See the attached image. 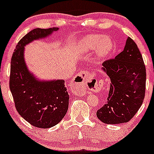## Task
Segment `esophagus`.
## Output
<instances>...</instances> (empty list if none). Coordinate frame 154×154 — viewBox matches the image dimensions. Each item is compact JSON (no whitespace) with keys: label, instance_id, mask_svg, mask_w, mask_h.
Masks as SVG:
<instances>
[{"label":"esophagus","instance_id":"1","mask_svg":"<svg viewBox=\"0 0 154 154\" xmlns=\"http://www.w3.org/2000/svg\"><path fill=\"white\" fill-rule=\"evenodd\" d=\"M99 82L93 76L88 72H81L73 79L71 83V88L73 92L79 95L82 92V90L85 86H89L92 89H97Z\"/></svg>","mask_w":154,"mask_h":154}]
</instances>
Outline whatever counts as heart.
Masks as SVG:
<instances>
[{"label":"heart","instance_id":"obj_1","mask_svg":"<svg viewBox=\"0 0 154 154\" xmlns=\"http://www.w3.org/2000/svg\"><path fill=\"white\" fill-rule=\"evenodd\" d=\"M112 40L108 37L93 35L82 38L77 44V50L80 52H86L96 48V56L103 58L112 51Z\"/></svg>","mask_w":154,"mask_h":154}]
</instances>
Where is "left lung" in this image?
I'll return each instance as SVG.
<instances>
[{
    "instance_id": "1",
    "label": "left lung",
    "mask_w": 154,
    "mask_h": 154,
    "mask_svg": "<svg viewBox=\"0 0 154 154\" xmlns=\"http://www.w3.org/2000/svg\"><path fill=\"white\" fill-rule=\"evenodd\" d=\"M102 69L111 83L106 103L96 112L98 119L106 124L127 123L140 108L146 90V68L134 41L128 38L123 51L105 61Z\"/></svg>"
}]
</instances>
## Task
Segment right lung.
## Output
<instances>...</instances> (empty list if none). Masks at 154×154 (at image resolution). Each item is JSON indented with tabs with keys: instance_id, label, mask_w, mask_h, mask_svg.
Masks as SVG:
<instances>
[{
	"instance_id": "obj_1",
	"label": "right lung",
	"mask_w": 154,
	"mask_h": 154,
	"mask_svg": "<svg viewBox=\"0 0 154 154\" xmlns=\"http://www.w3.org/2000/svg\"><path fill=\"white\" fill-rule=\"evenodd\" d=\"M58 28H35L19 41L11 62L10 89L17 112L32 126L48 129L58 124L69 108V96L63 79L42 81L24 61V46L45 38Z\"/></svg>"
}]
</instances>
